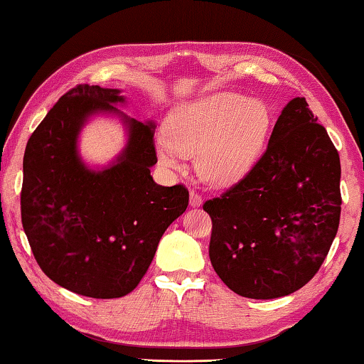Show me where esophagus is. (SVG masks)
Returning a JSON list of instances; mask_svg holds the SVG:
<instances>
[{"label": "esophagus", "mask_w": 364, "mask_h": 364, "mask_svg": "<svg viewBox=\"0 0 364 364\" xmlns=\"http://www.w3.org/2000/svg\"><path fill=\"white\" fill-rule=\"evenodd\" d=\"M189 204L193 205V208H199L200 204H203V196L198 191H191V194H189Z\"/></svg>", "instance_id": "esophagus-1"}]
</instances>
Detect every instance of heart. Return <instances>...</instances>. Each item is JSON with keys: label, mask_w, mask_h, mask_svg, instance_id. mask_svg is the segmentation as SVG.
<instances>
[{"label": "heart", "mask_w": 364, "mask_h": 364, "mask_svg": "<svg viewBox=\"0 0 364 364\" xmlns=\"http://www.w3.org/2000/svg\"><path fill=\"white\" fill-rule=\"evenodd\" d=\"M269 126L271 111L263 101L229 91L208 95L170 114L159 159L168 168H180L181 156H198L200 178L227 186L257 164Z\"/></svg>", "instance_id": "heart-1"}]
</instances>
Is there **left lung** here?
I'll list each match as a JSON object with an SVG mask.
<instances>
[{
  "mask_svg": "<svg viewBox=\"0 0 364 364\" xmlns=\"http://www.w3.org/2000/svg\"><path fill=\"white\" fill-rule=\"evenodd\" d=\"M340 156L306 97L287 102L267 150L240 181L205 200L209 258L229 289L274 299L321 269L341 213Z\"/></svg>",
  "mask_w": 364,
  "mask_h": 364,
  "instance_id": "1",
  "label": "left lung"
}]
</instances>
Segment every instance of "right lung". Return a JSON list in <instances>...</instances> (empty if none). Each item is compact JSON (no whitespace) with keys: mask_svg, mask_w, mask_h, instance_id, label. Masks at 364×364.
Segmentation results:
<instances>
[{"mask_svg":"<svg viewBox=\"0 0 364 364\" xmlns=\"http://www.w3.org/2000/svg\"><path fill=\"white\" fill-rule=\"evenodd\" d=\"M119 90L77 85L27 140L21 220L41 269L75 294L114 299L134 291L164 232L188 208L183 184L160 186L154 126L126 119L129 144L117 164L91 171L77 154L86 117L117 112Z\"/></svg>","mask_w":364,"mask_h":364,"instance_id":"1","label":"right lung"}]
</instances>
